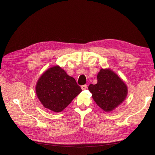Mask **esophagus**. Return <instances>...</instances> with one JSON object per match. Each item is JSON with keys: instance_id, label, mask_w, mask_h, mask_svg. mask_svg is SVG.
<instances>
[{"instance_id": "1", "label": "esophagus", "mask_w": 155, "mask_h": 155, "mask_svg": "<svg viewBox=\"0 0 155 155\" xmlns=\"http://www.w3.org/2000/svg\"><path fill=\"white\" fill-rule=\"evenodd\" d=\"M81 87L82 90H85L87 88V85H82Z\"/></svg>"}]
</instances>
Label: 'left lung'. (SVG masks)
<instances>
[{
  "label": "left lung",
  "instance_id": "left-lung-1",
  "mask_svg": "<svg viewBox=\"0 0 155 155\" xmlns=\"http://www.w3.org/2000/svg\"><path fill=\"white\" fill-rule=\"evenodd\" d=\"M88 89L96 104L105 112L115 109L127 95L126 84L110 69H101L97 84H90Z\"/></svg>",
  "mask_w": 155,
  "mask_h": 155
}]
</instances>
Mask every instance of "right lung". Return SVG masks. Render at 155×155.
Here are the masks:
<instances>
[{"label": "right lung", "mask_w": 155, "mask_h": 155, "mask_svg": "<svg viewBox=\"0 0 155 155\" xmlns=\"http://www.w3.org/2000/svg\"><path fill=\"white\" fill-rule=\"evenodd\" d=\"M35 90L43 106L55 112L62 111L82 91L75 79L58 66L45 71L37 81Z\"/></svg>", "instance_id": "right-lung-1"}]
</instances>
